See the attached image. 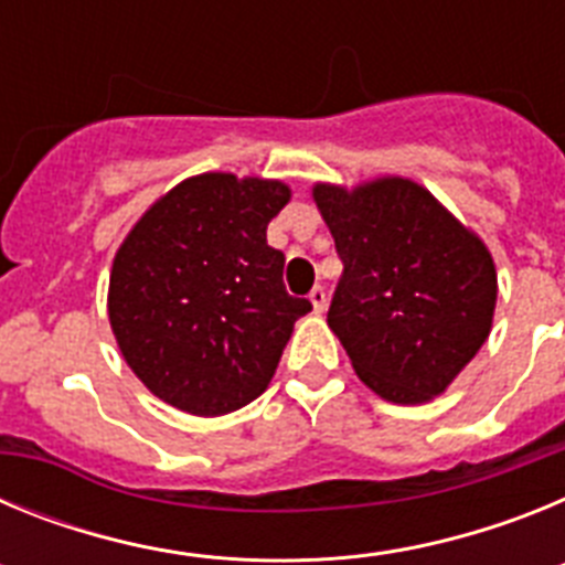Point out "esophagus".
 <instances>
[{
    "label": "esophagus",
    "mask_w": 565,
    "mask_h": 565,
    "mask_svg": "<svg viewBox=\"0 0 565 565\" xmlns=\"http://www.w3.org/2000/svg\"><path fill=\"white\" fill-rule=\"evenodd\" d=\"M308 299H311V306H313V311H326V306H328V294H326V288L322 286H313L311 288V294H308Z\"/></svg>",
    "instance_id": "obj_1"
}]
</instances>
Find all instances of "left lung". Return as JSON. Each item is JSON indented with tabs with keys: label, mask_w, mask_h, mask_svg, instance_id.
Segmentation results:
<instances>
[{
	"label": "left lung",
	"mask_w": 565,
	"mask_h": 565,
	"mask_svg": "<svg viewBox=\"0 0 565 565\" xmlns=\"http://www.w3.org/2000/svg\"><path fill=\"white\" fill-rule=\"evenodd\" d=\"M313 201L344 266L328 326L356 376L393 404L441 396L492 328L498 277L483 239L407 178L317 183Z\"/></svg>",
	"instance_id": "8db88e82"
}]
</instances>
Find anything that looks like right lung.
Here are the masks:
<instances>
[{"mask_svg":"<svg viewBox=\"0 0 565 565\" xmlns=\"http://www.w3.org/2000/svg\"><path fill=\"white\" fill-rule=\"evenodd\" d=\"M291 189L194 174L147 209L109 274V326L149 393L192 416L239 411L266 391L308 299L282 286L266 228Z\"/></svg>","mask_w":565,"mask_h":565,"instance_id":"add662e5","label":"right lung"}]
</instances>
